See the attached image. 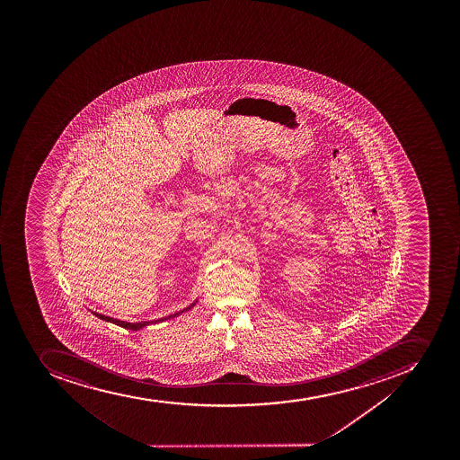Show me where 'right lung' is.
Here are the masks:
<instances>
[{"mask_svg":"<svg viewBox=\"0 0 460 460\" xmlns=\"http://www.w3.org/2000/svg\"><path fill=\"white\" fill-rule=\"evenodd\" d=\"M197 300L192 303L191 305H188L185 309L181 310L178 314H169V316L160 317L157 321H144V322H125L119 321V319H114V317L104 316V314H97V312H93L95 316L100 317L102 321L111 322V323H114V325L122 326L125 330L130 331H139L141 328H146V326L151 325V323H157V322L167 321V319H173V317L179 316V314H183V312H187V310L191 309L192 305H196Z\"/></svg>","mask_w":460,"mask_h":460,"instance_id":"obj_1","label":"right lung"}]
</instances>
